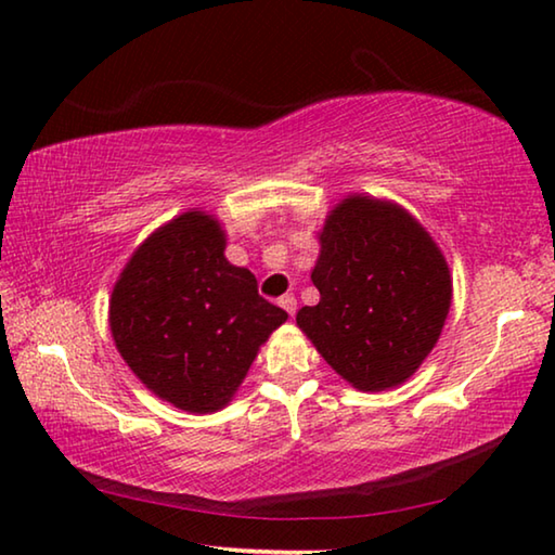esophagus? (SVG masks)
I'll use <instances>...</instances> for the list:
<instances>
[{
  "mask_svg": "<svg viewBox=\"0 0 555 555\" xmlns=\"http://www.w3.org/2000/svg\"><path fill=\"white\" fill-rule=\"evenodd\" d=\"M279 306L284 308V311H286L288 315H294V313H296V296H291V294H288V296H281V298H279Z\"/></svg>",
  "mask_w": 555,
  "mask_h": 555,
  "instance_id": "esophagus-1",
  "label": "esophagus"
}]
</instances>
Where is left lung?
Wrapping results in <instances>:
<instances>
[{
  "label": "left lung",
  "instance_id": "left-lung-1",
  "mask_svg": "<svg viewBox=\"0 0 555 555\" xmlns=\"http://www.w3.org/2000/svg\"><path fill=\"white\" fill-rule=\"evenodd\" d=\"M318 306L300 331L343 379L362 391L406 382L434 350L453 298L448 261L397 203L347 195L325 218L313 269Z\"/></svg>",
  "mask_w": 555,
  "mask_h": 555
}]
</instances>
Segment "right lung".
<instances>
[{"label": "right lung", "instance_id": "1", "mask_svg": "<svg viewBox=\"0 0 555 555\" xmlns=\"http://www.w3.org/2000/svg\"><path fill=\"white\" fill-rule=\"evenodd\" d=\"M224 230L191 210L146 237L109 298V331L146 389L191 413L228 406L286 311L224 259Z\"/></svg>", "mask_w": 555, "mask_h": 555}]
</instances>
